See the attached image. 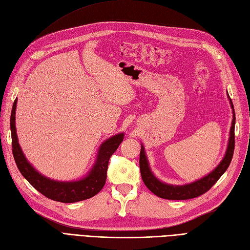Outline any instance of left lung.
Here are the masks:
<instances>
[{
    "label": "left lung",
    "instance_id": "obj_1",
    "mask_svg": "<svg viewBox=\"0 0 250 250\" xmlns=\"http://www.w3.org/2000/svg\"><path fill=\"white\" fill-rule=\"evenodd\" d=\"M228 98L229 100L230 107L232 109V121L231 126L229 129V139L228 143V147H226L225 154L222 158V161L219 163L217 167L203 176L200 179H197L190 184L186 185H170L166 184L164 181L158 179L151 170L149 161L146 155L145 147L143 144H141V153H140V170L141 175L144 184L149 190L152 192L154 195L164 199H170V200H186V199H192L195 197L208 192L209 188L213 187L217 180L220 178L223 173L228 170L229 166L231 162V158L233 155V149H234V124H236V116H234V109L231 99L228 93Z\"/></svg>",
    "mask_w": 250,
    "mask_h": 250
}]
</instances>
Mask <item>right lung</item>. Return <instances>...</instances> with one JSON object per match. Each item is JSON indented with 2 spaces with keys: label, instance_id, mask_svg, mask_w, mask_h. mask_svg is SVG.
<instances>
[{
  "label": "right lung",
  "instance_id": "add662e5",
  "mask_svg": "<svg viewBox=\"0 0 250 250\" xmlns=\"http://www.w3.org/2000/svg\"><path fill=\"white\" fill-rule=\"evenodd\" d=\"M18 99L14 100L10 117V129L12 138V153L14 161L21 175L28 183L46 197L63 202L73 203L88 199L99 193L106 181L107 166L110 156L123 142L124 132L112 135L105 140L98 149L94 165L85 176L77 180H55L42 175L27 160L19 144L16 127V110Z\"/></svg>",
  "mask_w": 250,
  "mask_h": 250
}]
</instances>
